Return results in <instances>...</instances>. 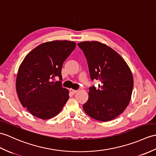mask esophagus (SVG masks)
I'll return each mask as SVG.
<instances>
[{
	"mask_svg": "<svg viewBox=\"0 0 156 156\" xmlns=\"http://www.w3.org/2000/svg\"><path fill=\"white\" fill-rule=\"evenodd\" d=\"M70 92L72 94H76L78 92V90H74V89H70Z\"/></svg>",
	"mask_w": 156,
	"mask_h": 156,
	"instance_id": "34e87169",
	"label": "esophagus"
}]
</instances>
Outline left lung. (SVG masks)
<instances>
[{
  "mask_svg": "<svg viewBox=\"0 0 156 156\" xmlns=\"http://www.w3.org/2000/svg\"><path fill=\"white\" fill-rule=\"evenodd\" d=\"M78 45L87 60L90 78L100 82L98 88L90 87L83 109L96 120H112L129 104L133 86L131 70L124 60L106 44L86 41Z\"/></svg>",
  "mask_w": 156,
  "mask_h": 156,
  "instance_id": "8db88e82",
  "label": "left lung"
}]
</instances>
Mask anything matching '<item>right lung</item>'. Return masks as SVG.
<instances>
[{"label":"right lung","instance_id":"1","mask_svg":"<svg viewBox=\"0 0 156 156\" xmlns=\"http://www.w3.org/2000/svg\"><path fill=\"white\" fill-rule=\"evenodd\" d=\"M76 43L54 41L40 44L24 58L19 67L16 89L21 104L30 113L42 119L55 116L62 109L69 95L60 81L63 62Z\"/></svg>","mask_w":156,"mask_h":156}]
</instances>
